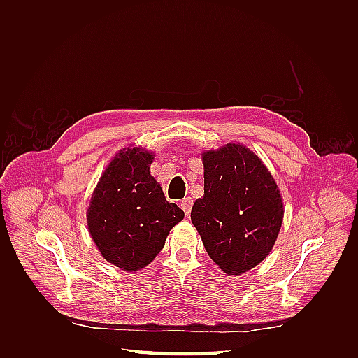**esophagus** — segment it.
Listing matches in <instances>:
<instances>
[{
    "label": "esophagus",
    "mask_w": 358,
    "mask_h": 358,
    "mask_svg": "<svg viewBox=\"0 0 358 358\" xmlns=\"http://www.w3.org/2000/svg\"><path fill=\"white\" fill-rule=\"evenodd\" d=\"M180 208L182 210L185 212V215H189L191 213V209H192V199L191 197H185L182 201H180Z\"/></svg>",
    "instance_id": "1"
}]
</instances>
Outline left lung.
Here are the masks:
<instances>
[{
	"label": "left lung",
	"mask_w": 358,
	"mask_h": 358,
	"mask_svg": "<svg viewBox=\"0 0 358 358\" xmlns=\"http://www.w3.org/2000/svg\"><path fill=\"white\" fill-rule=\"evenodd\" d=\"M204 196L191 221L206 252L225 273L241 275L268 255L284 218L275 179L248 148L229 143L203 155Z\"/></svg>",
	"instance_id": "obj_1"
}]
</instances>
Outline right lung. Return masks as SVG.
Returning <instances> with one entry per match:
<instances>
[{
    "instance_id": "1",
    "label": "right lung",
    "mask_w": 358,
    "mask_h": 358,
    "mask_svg": "<svg viewBox=\"0 0 358 358\" xmlns=\"http://www.w3.org/2000/svg\"><path fill=\"white\" fill-rule=\"evenodd\" d=\"M154 157L124 149L103 173L88 208V229L107 262L125 272L143 268L164 248L169 231L183 220L150 176Z\"/></svg>"
}]
</instances>
